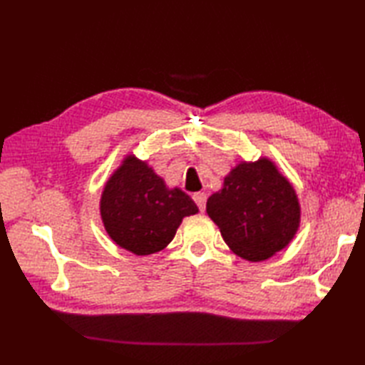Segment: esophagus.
<instances>
[{
	"label": "esophagus",
	"instance_id": "esophagus-1",
	"mask_svg": "<svg viewBox=\"0 0 365 365\" xmlns=\"http://www.w3.org/2000/svg\"><path fill=\"white\" fill-rule=\"evenodd\" d=\"M192 199H195V202L197 204L199 210H200V212H204V210H205V202H207V196H205V192H202V191L195 192V195H192Z\"/></svg>",
	"mask_w": 365,
	"mask_h": 365
}]
</instances>
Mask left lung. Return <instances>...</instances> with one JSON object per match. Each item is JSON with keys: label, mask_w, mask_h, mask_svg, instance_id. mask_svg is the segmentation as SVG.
<instances>
[{"label": "left lung", "mask_w": 365, "mask_h": 365, "mask_svg": "<svg viewBox=\"0 0 365 365\" xmlns=\"http://www.w3.org/2000/svg\"><path fill=\"white\" fill-rule=\"evenodd\" d=\"M207 215L238 257L267 260L294 238L301 222L299 200L274 161H240L222 188L207 200Z\"/></svg>", "instance_id": "8db88e82"}]
</instances>
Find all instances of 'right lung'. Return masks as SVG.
I'll return each instance as SVG.
<instances>
[{"mask_svg": "<svg viewBox=\"0 0 365 365\" xmlns=\"http://www.w3.org/2000/svg\"><path fill=\"white\" fill-rule=\"evenodd\" d=\"M199 212L187 192L165 180L133 153L108 178L100 216L113 242L136 255L155 254L173 242L185 216Z\"/></svg>", "mask_w": 365, "mask_h": 365, "instance_id": "obj_1", "label": "right lung"}]
</instances>
